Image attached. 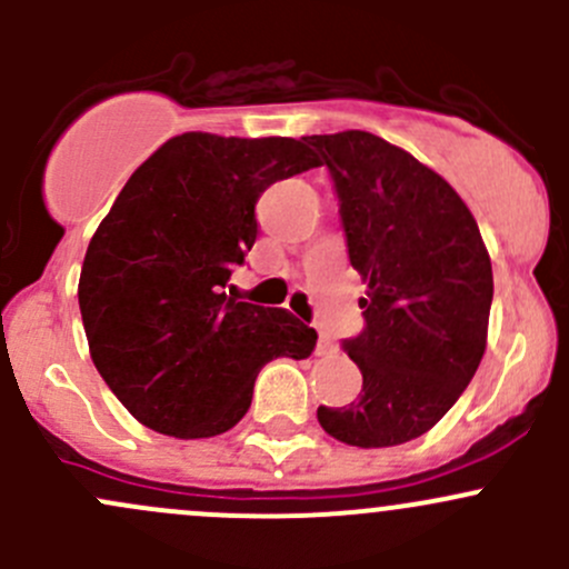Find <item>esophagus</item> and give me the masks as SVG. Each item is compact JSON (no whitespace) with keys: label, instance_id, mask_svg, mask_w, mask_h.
Listing matches in <instances>:
<instances>
[{"label":"esophagus","instance_id":"1","mask_svg":"<svg viewBox=\"0 0 569 569\" xmlns=\"http://www.w3.org/2000/svg\"><path fill=\"white\" fill-rule=\"evenodd\" d=\"M332 352H336V347H332L330 338H327L325 332L319 330V347H317V355H332Z\"/></svg>","mask_w":569,"mask_h":569}]
</instances>
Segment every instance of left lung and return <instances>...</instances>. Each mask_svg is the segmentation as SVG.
<instances>
[{
    "label": "left lung",
    "instance_id": "8db88e82",
    "mask_svg": "<svg viewBox=\"0 0 569 569\" xmlns=\"http://www.w3.org/2000/svg\"><path fill=\"white\" fill-rule=\"evenodd\" d=\"M327 164L366 327L343 341L363 375L347 407H319L347 446H399L435 427L487 347L492 267L479 226L446 178L369 131L306 137Z\"/></svg>",
    "mask_w": 569,
    "mask_h": 569
}]
</instances>
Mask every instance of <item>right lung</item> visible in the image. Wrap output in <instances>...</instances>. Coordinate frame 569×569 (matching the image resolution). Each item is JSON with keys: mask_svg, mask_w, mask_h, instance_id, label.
<instances>
[{"mask_svg": "<svg viewBox=\"0 0 569 569\" xmlns=\"http://www.w3.org/2000/svg\"><path fill=\"white\" fill-rule=\"evenodd\" d=\"M311 168L313 151L291 137L187 131L120 189L84 252L79 311L96 369L148 429L228 432L269 360L313 352V327L226 291L256 242L263 189Z\"/></svg>", "mask_w": 569, "mask_h": 569, "instance_id": "obj_1", "label": "right lung"}]
</instances>
